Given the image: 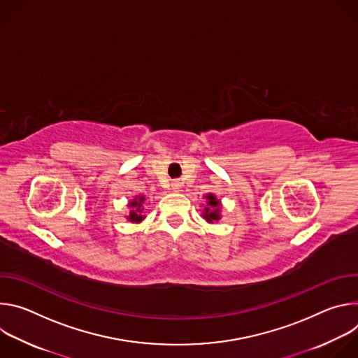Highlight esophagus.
Returning a JSON list of instances; mask_svg holds the SVG:
<instances>
[{
	"label": "esophagus",
	"instance_id": "esophagus-1",
	"mask_svg": "<svg viewBox=\"0 0 358 358\" xmlns=\"http://www.w3.org/2000/svg\"><path fill=\"white\" fill-rule=\"evenodd\" d=\"M181 185H182V182H181V181H178V180H176V181H173V182H171V187H173V189H174V191H178V189L181 188Z\"/></svg>",
	"mask_w": 358,
	"mask_h": 358
}]
</instances>
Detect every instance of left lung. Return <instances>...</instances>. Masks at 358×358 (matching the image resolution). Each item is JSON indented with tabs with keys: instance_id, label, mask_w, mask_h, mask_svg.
I'll return each mask as SVG.
<instances>
[{
	"instance_id": "8db88e82",
	"label": "left lung",
	"mask_w": 358,
	"mask_h": 358,
	"mask_svg": "<svg viewBox=\"0 0 358 358\" xmlns=\"http://www.w3.org/2000/svg\"><path fill=\"white\" fill-rule=\"evenodd\" d=\"M203 198H206V203H203V210H202V214L201 217L206 220L208 224H214V222H218L221 218H222V202L221 199L217 198L215 194L213 192H208L203 195Z\"/></svg>"
}]
</instances>
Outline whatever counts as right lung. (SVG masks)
I'll return each instance as SVG.
<instances>
[{
    "instance_id": "obj_1",
    "label": "right lung",
    "mask_w": 358,
    "mask_h": 358,
    "mask_svg": "<svg viewBox=\"0 0 358 358\" xmlns=\"http://www.w3.org/2000/svg\"><path fill=\"white\" fill-rule=\"evenodd\" d=\"M145 202V195H134L133 199L127 202L129 214L126 215V220L133 224H140L143 220H145V215L143 214V203Z\"/></svg>"
}]
</instances>
